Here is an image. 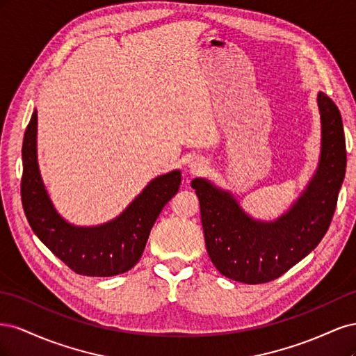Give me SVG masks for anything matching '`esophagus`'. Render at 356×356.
<instances>
[{
	"label": "esophagus",
	"instance_id": "esophagus-1",
	"mask_svg": "<svg viewBox=\"0 0 356 356\" xmlns=\"http://www.w3.org/2000/svg\"><path fill=\"white\" fill-rule=\"evenodd\" d=\"M204 169H207V163H204L203 160L195 159V160H191L190 163H188V170H190V174H193V175L203 174Z\"/></svg>",
	"mask_w": 356,
	"mask_h": 356
}]
</instances>
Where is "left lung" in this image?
I'll return each mask as SVG.
<instances>
[{
	"label": "left lung",
	"instance_id": "1",
	"mask_svg": "<svg viewBox=\"0 0 356 356\" xmlns=\"http://www.w3.org/2000/svg\"><path fill=\"white\" fill-rule=\"evenodd\" d=\"M321 157L314 178L286 213L275 221L251 218L229 191L196 178L191 187L200 203L207 251L225 277L266 284L282 276L324 238L346 174V141L341 114L325 93H318Z\"/></svg>",
	"mask_w": 356,
	"mask_h": 356
}]
</instances>
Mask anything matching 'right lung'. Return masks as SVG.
Masks as SVG:
<instances>
[{"label":"right lung","mask_w":356,"mask_h":356,"mask_svg":"<svg viewBox=\"0 0 356 356\" xmlns=\"http://www.w3.org/2000/svg\"><path fill=\"white\" fill-rule=\"evenodd\" d=\"M20 193L31 229L72 272L83 276H114L139 261L149 232L165 204L177 195L181 172L157 177L123 213L96 227H77L53 208L37 161V111L32 113L22 145Z\"/></svg>","instance_id":"right-lung-1"}]
</instances>
